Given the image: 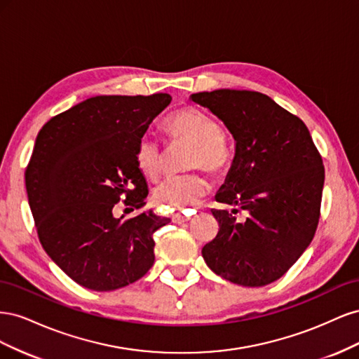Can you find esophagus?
<instances>
[{
    "label": "esophagus",
    "mask_w": 359,
    "mask_h": 359,
    "mask_svg": "<svg viewBox=\"0 0 359 359\" xmlns=\"http://www.w3.org/2000/svg\"><path fill=\"white\" fill-rule=\"evenodd\" d=\"M190 219L187 215H184V214H180V212H177V214H173L172 215V222L173 223H177V224H182V223H186V222H189Z\"/></svg>",
    "instance_id": "34e87169"
}]
</instances>
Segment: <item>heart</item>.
Masks as SVG:
<instances>
[{"label":"heart","mask_w":359,"mask_h":359,"mask_svg":"<svg viewBox=\"0 0 359 359\" xmlns=\"http://www.w3.org/2000/svg\"><path fill=\"white\" fill-rule=\"evenodd\" d=\"M166 132L172 137L186 139L194 145L190 168H203L211 173H223L231 163V154L214 119L196 107H184L166 119ZM136 165L145 177L156 180L163 169V151L153 137L140 139L136 149ZM208 191V182L199 173H182L166 178L154 190L156 201L169 208H187Z\"/></svg>","instance_id":"1"}]
</instances>
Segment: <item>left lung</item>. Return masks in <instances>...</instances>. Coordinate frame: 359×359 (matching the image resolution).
I'll return each mask as SVG.
<instances>
[{
    "label": "left lung",
    "instance_id": "8db88e82",
    "mask_svg": "<svg viewBox=\"0 0 359 359\" xmlns=\"http://www.w3.org/2000/svg\"><path fill=\"white\" fill-rule=\"evenodd\" d=\"M222 119L235 156L215 201L238 210H212L219 233L202 248L217 276L260 287L278 280L310 245L319 223L325 169L309 128L271 97L245 90L190 95Z\"/></svg>",
    "mask_w": 359,
    "mask_h": 359
}]
</instances>
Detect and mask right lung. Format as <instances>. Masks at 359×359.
Wrapping results in <instances>:
<instances>
[{"label": "right lung", "instance_id": "right-lung-1", "mask_svg": "<svg viewBox=\"0 0 359 359\" xmlns=\"http://www.w3.org/2000/svg\"><path fill=\"white\" fill-rule=\"evenodd\" d=\"M169 94L97 95L50 118L25 172L29 208L48 256L76 283L124 287L154 264V238L169 219L140 212L123 222L115 203L139 210L148 186L136 149Z\"/></svg>", "mask_w": 359, "mask_h": 359}]
</instances>
